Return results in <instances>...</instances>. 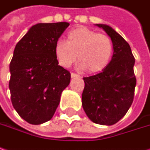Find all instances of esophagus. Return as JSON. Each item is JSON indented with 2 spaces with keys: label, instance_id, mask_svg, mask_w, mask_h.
Returning a JSON list of instances; mask_svg holds the SVG:
<instances>
[{
  "label": "esophagus",
  "instance_id": "obj_1",
  "mask_svg": "<svg viewBox=\"0 0 150 150\" xmlns=\"http://www.w3.org/2000/svg\"><path fill=\"white\" fill-rule=\"evenodd\" d=\"M71 77L72 78H75V77H80V75L75 74V73H71Z\"/></svg>",
  "mask_w": 150,
  "mask_h": 150
}]
</instances>
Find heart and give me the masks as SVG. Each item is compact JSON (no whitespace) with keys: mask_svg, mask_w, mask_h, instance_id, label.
I'll return each instance as SVG.
<instances>
[{"mask_svg":"<svg viewBox=\"0 0 150 150\" xmlns=\"http://www.w3.org/2000/svg\"><path fill=\"white\" fill-rule=\"evenodd\" d=\"M55 55L61 66L69 68L78 61L88 73H98L110 64L114 53L113 41L105 34L80 26L67 34L66 41L57 40Z\"/></svg>","mask_w":150,"mask_h":150,"instance_id":"1","label":"heart"}]
</instances>
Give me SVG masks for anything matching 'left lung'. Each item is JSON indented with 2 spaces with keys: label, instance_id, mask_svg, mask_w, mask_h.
Returning <instances> with one entry per match:
<instances>
[{
  "label": "left lung",
  "instance_id": "obj_1",
  "mask_svg": "<svg viewBox=\"0 0 150 150\" xmlns=\"http://www.w3.org/2000/svg\"><path fill=\"white\" fill-rule=\"evenodd\" d=\"M109 35L114 44L110 64L101 73L84 77L82 107L94 123L111 126L117 123L131 107L137 80L135 58L124 38L106 24H97Z\"/></svg>",
  "mask_w": 150,
  "mask_h": 150
}]
</instances>
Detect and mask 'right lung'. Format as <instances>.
<instances>
[{"instance_id": "right-lung-1", "label": "right lung", "mask_w": 150, "mask_h": 150, "mask_svg": "<svg viewBox=\"0 0 150 150\" xmlns=\"http://www.w3.org/2000/svg\"><path fill=\"white\" fill-rule=\"evenodd\" d=\"M69 23L33 25L14 49L9 89L13 106L28 123L40 125L52 118L70 73L58 65L55 44Z\"/></svg>"}]
</instances>
